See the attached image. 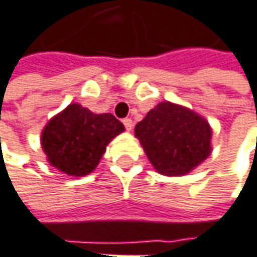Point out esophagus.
<instances>
[{
    "label": "esophagus",
    "mask_w": 257,
    "mask_h": 257,
    "mask_svg": "<svg viewBox=\"0 0 257 257\" xmlns=\"http://www.w3.org/2000/svg\"><path fill=\"white\" fill-rule=\"evenodd\" d=\"M122 124H124L125 130H128V132H130V130L133 128V121H132V119H130V118H124V119H122Z\"/></svg>",
    "instance_id": "esophagus-1"
}]
</instances>
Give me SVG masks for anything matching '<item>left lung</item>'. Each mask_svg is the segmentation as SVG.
I'll use <instances>...</instances> for the list:
<instances>
[{"instance_id": "obj_1", "label": "left lung", "mask_w": 257, "mask_h": 257, "mask_svg": "<svg viewBox=\"0 0 257 257\" xmlns=\"http://www.w3.org/2000/svg\"><path fill=\"white\" fill-rule=\"evenodd\" d=\"M135 135L158 173L183 175L211 154V127L193 111L161 102L136 124Z\"/></svg>"}]
</instances>
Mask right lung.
<instances>
[{"label":"right lung","instance_id":"right-lung-1","mask_svg":"<svg viewBox=\"0 0 257 257\" xmlns=\"http://www.w3.org/2000/svg\"><path fill=\"white\" fill-rule=\"evenodd\" d=\"M124 130L112 114H93L71 103L51 119L42 132V148L51 165L68 175L92 173L106 145Z\"/></svg>","mask_w":257,"mask_h":257}]
</instances>
